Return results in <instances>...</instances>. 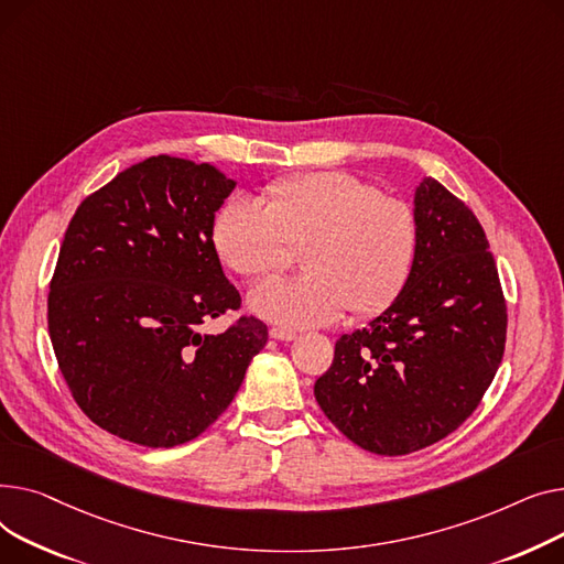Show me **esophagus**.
<instances>
[{
	"label": "esophagus",
	"mask_w": 564,
	"mask_h": 564,
	"mask_svg": "<svg viewBox=\"0 0 564 564\" xmlns=\"http://www.w3.org/2000/svg\"><path fill=\"white\" fill-rule=\"evenodd\" d=\"M271 337L278 341H293V339H297V333L289 327H271Z\"/></svg>",
	"instance_id": "obj_1"
}]
</instances>
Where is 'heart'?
<instances>
[{"instance_id":"b5f03b06","label":"heart","mask_w":564,"mask_h":564,"mask_svg":"<svg viewBox=\"0 0 564 564\" xmlns=\"http://www.w3.org/2000/svg\"><path fill=\"white\" fill-rule=\"evenodd\" d=\"M225 267L261 282L284 271L303 246L307 273L250 293V310L289 327L325 325L348 310L357 318L384 312L405 291L419 257L421 227L401 197L344 171L284 177L267 186L263 205L231 197L214 220Z\"/></svg>"}]
</instances>
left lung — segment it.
<instances>
[{"label":"left lung","mask_w":564,"mask_h":564,"mask_svg":"<svg viewBox=\"0 0 564 564\" xmlns=\"http://www.w3.org/2000/svg\"><path fill=\"white\" fill-rule=\"evenodd\" d=\"M414 273L367 327L335 344L316 380L323 414L359 448L408 455L465 423L506 350L508 307L476 214L437 180L414 195Z\"/></svg>","instance_id":"left-lung-1"}]
</instances>
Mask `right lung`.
Segmentation results:
<instances>
[{"instance_id":"obj_1","label":"right lung","mask_w":564,"mask_h":564,"mask_svg":"<svg viewBox=\"0 0 564 564\" xmlns=\"http://www.w3.org/2000/svg\"><path fill=\"white\" fill-rule=\"evenodd\" d=\"M212 163L159 154L129 165L77 207L47 295L52 348L82 412L150 448L203 435L235 399L269 327L241 307L214 246L235 191Z\"/></svg>"}]
</instances>
